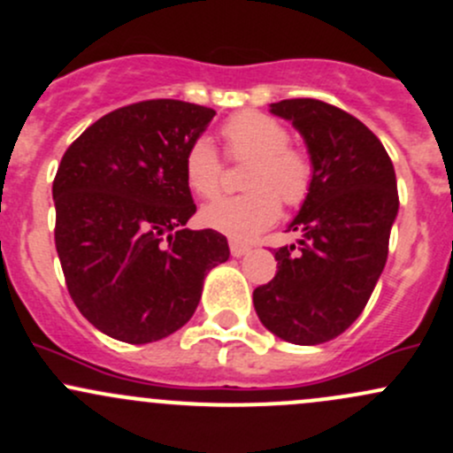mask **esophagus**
<instances>
[{
    "mask_svg": "<svg viewBox=\"0 0 453 453\" xmlns=\"http://www.w3.org/2000/svg\"><path fill=\"white\" fill-rule=\"evenodd\" d=\"M230 251L234 258H241V256H245L247 251H250V247L245 245V242H239V241H230Z\"/></svg>",
    "mask_w": 453,
    "mask_h": 453,
    "instance_id": "obj_1",
    "label": "esophagus"
}]
</instances>
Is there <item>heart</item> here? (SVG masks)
Wrapping results in <instances>:
<instances>
[{
  "label": "heart",
  "instance_id": "b5f03b06",
  "mask_svg": "<svg viewBox=\"0 0 453 453\" xmlns=\"http://www.w3.org/2000/svg\"><path fill=\"white\" fill-rule=\"evenodd\" d=\"M221 136L227 158L250 163L245 173L250 193L211 203L202 211V221L232 239H254L280 217L278 196L287 206H297L306 199L312 163L306 151L290 145L287 127L265 112L236 114L223 123ZM184 178L197 197L214 199L221 193L223 166L211 139L202 136L188 147Z\"/></svg>",
  "mask_w": 453,
  "mask_h": 453
}]
</instances>
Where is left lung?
<instances>
[{
	"mask_svg": "<svg viewBox=\"0 0 453 453\" xmlns=\"http://www.w3.org/2000/svg\"><path fill=\"white\" fill-rule=\"evenodd\" d=\"M269 112L306 142L312 182L288 223L302 239L275 250L278 273L254 290L263 326L295 345L342 334L365 311L388 256L399 211L397 180L378 136L319 99H284Z\"/></svg>",
	"mask_w": 453,
	"mask_h": 453,
	"instance_id": "1",
	"label": "left lung"
}]
</instances>
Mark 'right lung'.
Segmentation results:
<instances>
[{"mask_svg":"<svg viewBox=\"0 0 453 453\" xmlns=\"http://www.w3.org/2000/svg\"><path fill=\"white\" fill-rule=\"evenodd\" d=\"M212 108L150 99L108 112L71 142L54 180L56 251L71 299L104 334L145 345L188 323L227 239L188 230L197 206L184 156Z\"/></svg>","mask_w":453,"mask_h":453,"instance_id":"right-lung-1","label":"right lung"}]
</instances>
